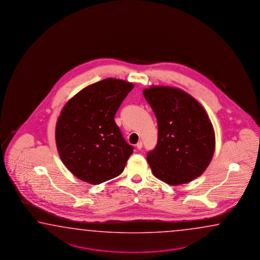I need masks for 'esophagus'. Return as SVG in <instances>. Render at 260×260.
Wrapping results in <instances>:
<instances>
[{
    "label": "esophagus",
    "mask_w": 260,
    "mask_h": 260,
    "mask_svg": "<svg viewBox=\"0 0 260 260\" xmlns=\"http://www.w3.org/2000/svg\"><path fill=\"white\" fill-rule=\"evenodd\" d=\"M143 147V143L140 141V142H138V144H137V148H138V149H141Z\"/></svg>",
    "instance_id": "34e87169"
}]
</instances>
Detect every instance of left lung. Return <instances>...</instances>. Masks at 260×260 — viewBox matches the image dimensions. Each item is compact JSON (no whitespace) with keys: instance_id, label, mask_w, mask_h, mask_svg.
I'll use <instances>...</instances> for the list:
<instances>
[{"instance_id":"obj_1","label":"left lung","mask_w":260,"mask_h":260,"mask_svg":"<svg viewBox=\"0 0 260 260\" xmlns=\"http://www.w3.org/2000/svg\"><path fill=\"white\" fill-rule=\"evenodd\" d=\"M143 94L158 122L157 146L147 155L153 174L171 185L198 178L215 150L213 126L202 105L176 87L152 86Z\"/></svg>"}]
</instances>
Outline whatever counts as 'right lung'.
Wrapping results in <instances>:
<instances>
[{
  "mask_svg": "<svg viewBox=\"0 0 260 260\" xmlns=\"http://www.w3.org/2000/svg\"><path fill=\"white\" fill-rule=\"evenodd\" d=\"M133 87L130 82L106 78L83 88L62 108L57 149L77 178L99 184L122 173L134 147L124 140L114 116Z\"/></svg>",
  "mask_w": 260,
  "mask_h": 260,
  "instance_id": "right-lung-1",
  "label": "right lung"
}]
</instances>
